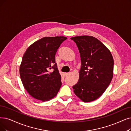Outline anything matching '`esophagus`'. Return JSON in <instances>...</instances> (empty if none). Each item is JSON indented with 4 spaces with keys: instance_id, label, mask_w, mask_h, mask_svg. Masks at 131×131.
Returning a JSON list of instances; mask_svg holds the SVG:
<instances>
[{
    "instance_id": "obj_1",
    "label": "esophagus",
    "mask_w": 131,
    "mask_h": 131,
    "mask_svg": "<svg viewBox=\"0 0 131 131\" xmlns=\"http://www.w3.org/2000/svg\"><path fill=\"white\" fill-rule=\"evenodd\" d=\"M69 74H70V73H69V72H67V73H64V75L65 76H68Z\"/></svg>"
}]
</instances>
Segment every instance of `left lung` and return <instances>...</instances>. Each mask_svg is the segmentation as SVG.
I'll return each instance as SVG.
<instances>
[{
    "label": "left lung",
    "instance_id": "1",
    "mask_svg": "<svg viewBox=\"0 0 131 131\" xmlns=\"http://www.w3.org/2000/svg\"><path fill=\"white\" fill-rule=\"evenodd\" d=\"M71 40L80 53L81 68L79 80L72 86L75 95L87 103L100 97L110 84L113 75L114 61L110 51L92 36H78Z\"/></svg>",
    "mask_w": 131,
    "mask_h": 131
}]
</instances>
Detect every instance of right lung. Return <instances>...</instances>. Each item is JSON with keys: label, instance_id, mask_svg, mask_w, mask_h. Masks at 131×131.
Returning <instances> with one entry per match:
<instances>
[{"label": "right lung", "instance_id": "right-lung-1", "mask_svg": "<svg viewBox=\"0 0 131 131\" xmlns=\"http://www.w3.org/2000/svg\"><path fill=\"white\" fill-rule=\"evenodd\" d=\"M67 39L61 36L44 37L26 50L20 66V76L25 89L33 98L48 101L59 91L62 83L55 54Z\"/></svg>", "mask_w": 131, "mask_h": 131}]
</instances>
